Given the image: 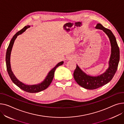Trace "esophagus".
I'll list each match as a JSON object with an SVG mask.
<instances>
[{
	"label": "esophagus",
	"mask_w": 124,
	"mask_h": 124,
	"mask_svg": "<svg viewBox=\"0 0 124 124\" xmlns=\"http://www.w3.org/2000/svg\"><path fill=\"white\" fill-rule=\"evenodd\" d=\"M73 59V57L72 56H68L67 58V60H72Z\"/></svg>",
	"instance_id": "obj_1"
}]
</instances>
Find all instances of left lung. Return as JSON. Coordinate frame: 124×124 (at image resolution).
Returning a JSON list of instances; mask_svg holds the SVG:
<instances>
[{
	"mask_svg": "<svg viewBox=\"0 0 124 124\" xmlns=\"http://www.w3.org/2000/svg\"><path fill=\"white\" fill-rule=\"evenodd\" d=\"M95 28L102 30L109 37L111 46V53L109 67L100 75L91 76L87 75L77 65L73 74L74 79L78 85L89 90L95 89L108 83L117 71L120 60L119 48L112 32L110 29L105 28L100 23L97 24Z\"/></svg>",
	"mask_w": 124,
	"mask_h": 124,
	"instance_id": "1",
	"label": "left lung"
}]
</instances>
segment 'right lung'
<instances>
[{"label": "right lung", "mask_w": 124, "mask_h": 124, "mask_svg": "<svg viewBox=\"0 0 124 124\" xmlns=\"http://www.w3.org/2000/svg\"><path fill=\"white\" fill-rule=\"evenodd\" d=\"M30 26H25L23 29H22L21 30L17 32L13 36L12 38L11 39L10 42L9 43V46H8L6 54V68L8 72L9 76L11 79L13 83L16 85L19 88H20L21 89L24 90V91H26L29 93H37L40 91H42L43 90H44L46 88L48 87V86L50 85L51 82L52 81V80L54 77V72L56 68L59 66L62 65L63 63V61H61L59 63H58L52 69L48 74L46 76L45 79L42 82H41L40 83H38V84H35V85H26L22 83V82L20 81L19 80H18L14 75L13 74L11 68V65H10V55H11V52L12 49L13 47V45L14 44V41L15 39L17 38V37L21 34H22L24 32L26 31V30L29 28Z\"/></svg>", "instance_id": "right-lung-1"}]
</instances>
